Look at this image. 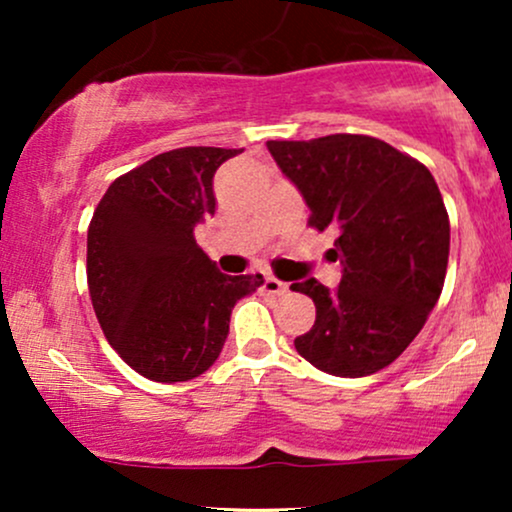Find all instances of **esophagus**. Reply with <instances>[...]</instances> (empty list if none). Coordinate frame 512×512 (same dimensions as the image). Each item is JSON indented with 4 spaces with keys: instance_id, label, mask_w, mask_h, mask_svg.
I'll list each match as a JSON object with an SVG mask.
<instances>
[{
    "instance_id": "1",
    "label": "esophagus",
    "mask_w": 512,
    "mask_h": 512,
    "mask_svg": "<svg viewBox=\"0 0 512 512\" xmlns=\"http://www.w3.org/2000/svg\"><path fill=\"white\" fill-rule=\"evenodd\" d=\"M262 289H264V293H269V296H286V293H289V284L274 279V276H267V279H264Z\"/></svg>"
}]
</instances>
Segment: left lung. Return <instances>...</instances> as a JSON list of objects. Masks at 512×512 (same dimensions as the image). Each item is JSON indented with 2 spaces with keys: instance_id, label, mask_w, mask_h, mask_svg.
Wrapping results in <instances>:
<instances>
[{
  "instance_id": "obj_1",
  "label": "left lung",
  "mask_w": 512,
  "mask_h": 512,
  "mask_svg": "<svg viewBox=\"0 0 512 512\" xmlns=\"http://www.w3.org/2000/svg\"><path fill=\"white\" fill-rule=\"evenodd\" d=\"M281 173L298 187L310 226L337 236L327 252L342 281L291 284L315 303L313 330L296 351L339 378L390 366L424 327L443 291L450 221L431 170L366 134L310 142H267Z\"/></svg>"
}]
</instances>
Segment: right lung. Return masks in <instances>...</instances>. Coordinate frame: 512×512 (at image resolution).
Returning a JSON list of instances; mask_svg holds the SVG:
<instances>
[{
  "mask_svg": "<svg viewBox=\"0 0 512 512\" xmlns=\"http://www.w3.org/2000/svg\"><path fill=\"white\" fill-rule=\"evenodd\" d=\"M243 149L185 146L117 178L88 226L86 276L105 339L144 378L185 383L214 366L231 310L264 284L228 276L197 245L214 173Z\"/></svg>",
  "mask_w": 512,
  "mask_h": 512,
  "instance_id": "1",
  "label": "right lung"
}]
</instances>
